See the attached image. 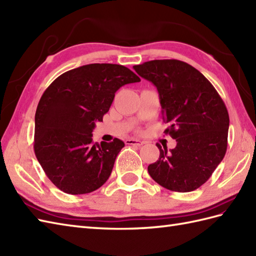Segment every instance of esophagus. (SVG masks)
Listing matches in <instances>:
<instances>
[{
    "mask_svg": "<svg viewBox=\"0 0 256 256\" xmlns=\"http://www.w3.org/2000/svg\"><path fill=\"white\" fill-rule=\"evenodd\" d=\"M125 144L140 146V145H143V142H142V140H138V138H126V140H125Z\"/></svg>",
    "mask_w": 256,
    "mask_h": 256,
    "instance_id": "1",
    "label": "esophagus"
}]
</instances>
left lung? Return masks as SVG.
<instances>
[{
    "mask_svg": "<svg viewBox=\"0 0 256 256\" xmlns=\"http://www.w3.org/2000/svg\"><path fill=\"white\" fill-rule=\"evenodd\" d=\"M158 91L165 133L175 148H160V158L148 167L154 180L172 192H188L204 184L224 160L229 113L214 86L199 70L176 59L133 66Z\"/></svg>",
    "mask_w": 256,
    "mask_h": 256,
    "instance_id": "left-lung-1",
    "label": "left lung"
}]
</instances>
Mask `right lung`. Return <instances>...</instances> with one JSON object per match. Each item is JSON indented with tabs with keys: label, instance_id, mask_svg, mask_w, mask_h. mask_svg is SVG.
I'll return each mask as SVG.
<instances>
[{
	"label": "right lung",
	"instance_id": "right-lung-1",
	"mask_svg": "<svg viewBox=\"0 0 256 256\" xmlns=\"http://www.w3.org/2000/svg\"><path fill=\"white\" fill-rule=\"evenodd\" d=\"M132 70L114 64H90L59 76L42 94L35 114V155L62 192H94L111 175L124 148L121 140L94 143L101 122L122 86L140 82Z\"/></svg>",
	"mask_w": 256,
	"mask_h": 256
}]
</instances>
